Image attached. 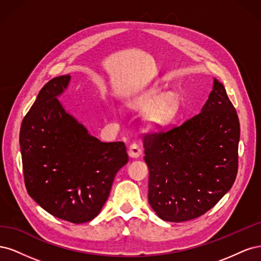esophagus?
<instances>
[{"mask_svg":"<svg viewBox=\"0 0 261 261\" xmlns=\"http://www.w3.org/2000/svg\"><path fill=\"white\" fill-rule=\"evenodd\" d=\"M143 153V150L139 147L138 144H132L128 148V154L130 158H139V155Z\"/></svg>","mask_w":261,"mask_h":261,"instance_id":"obj_1","label":"esophagus"}]
</instances>
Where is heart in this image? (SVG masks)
<instances>
[{"mask_svg":"<svg viewBox=\"0 0 261 261\" xmlns=\"http://www.w3.org/2000/svg\"><path fill=\"white\" fill-rule=\"evenodd\" d=\"M178 100L169 96L163 98L160 92H150L139 101L140 111H148L145 116V125L148 129L160 130L170 125L178 112Z\"/></svg>","mask_w":261,"mask_h":261,"instance_id":"obj_1","label":"heart"}]
</instances>
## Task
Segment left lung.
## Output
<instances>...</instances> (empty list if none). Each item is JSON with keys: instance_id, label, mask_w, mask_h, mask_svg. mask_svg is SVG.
Returning a JSON list of instances; mask_svg holds the SVG:
<instances>
[{"instance_id": "8db88e82", "label": "left lung", "mask_w": 261, "mask_h": 261, "mask_svg": "<svg viewBox=\"0 0 261 261\" xmlns=\"http://www.w3.org/2000/svg\"><path fill=\"white\" fill-rule=\"evenodd\" d=\"M240 132L224 86L213 78L199 114L145 135L148 201L158 217L169 222L198 218L230 191L238 174Z\"/></svg>"}]
</instances>
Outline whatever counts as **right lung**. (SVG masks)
<instances>
[{"label": "right lung", "instance_id": "add662e5", "mask_svg": "<svg viewBox=\"0 0 261 261\" xmlns=\"http://www.w3.org/2000/svg\"><path fill=\"white\" fill-rule=\"evenodd\" d=\"M70 75L55 77L23 117L19 145L29 196L52 216L72 223L96 218L116 173L128 162L123 141L102 143L59 101Z\"/></svg>", "mask_w": 261, "mask_h": 261}]
</instances>
